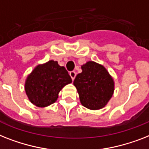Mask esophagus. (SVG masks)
Instances as JSON below:
<instances>
[{
	"mask_svg": "<svg viewBox=\"0 0 149 149\" xmlns=\"http://www.w3.org/2000/svg\"><path fill=\"white\" fill-rule=\"evenodd\" d=\"M70 76L71 79H72V80L73 81L74 80L75 77H76V76H77V72H75V71H72V72H70Z\"/></svg>",
	"mask_w": 149,
	"mask_h": 149,
	"instance_id": "esophagus-1",
	"label": "esophagus"
}]
</instances>
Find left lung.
<instances>
[{
	"label": "left lung",
	"mask_w": 149,
	"mask_h": 149,
	"mask_svg": "<svg viewBox=\"0 0 149 149\" xmlns=\"http://www.w3.org/2000/svg\"><path fill=\"white\" fill-rule=\"evenodd\" d=\"M81 69L73 81L81 104L90 110L104 108L114 93V79L105 66L94 61H88Z\"/></svg>",
	"instance_id": "8db88e82"
}]
</instances>
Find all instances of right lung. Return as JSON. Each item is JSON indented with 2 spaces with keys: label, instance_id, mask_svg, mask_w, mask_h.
Returning <instances> with one entry per match:
<instances>
[{
  "label": "right lung",
  "instance_id": "1",
  "mask_svg": "<svg viewBox=\"0 0 149 149\" xmlns=\"http://www.w3.org/2000/svg\"><path fill=\"white\" fill-rule=\"evenodd\" d=\"M71 83L65 67L51 60L35 66L26 77L24 89L31 103L43 108L54 103L63 88Z\"/></svg>",
  "mask_w": 149,
  "mask_h": 149
}]
</instances>
